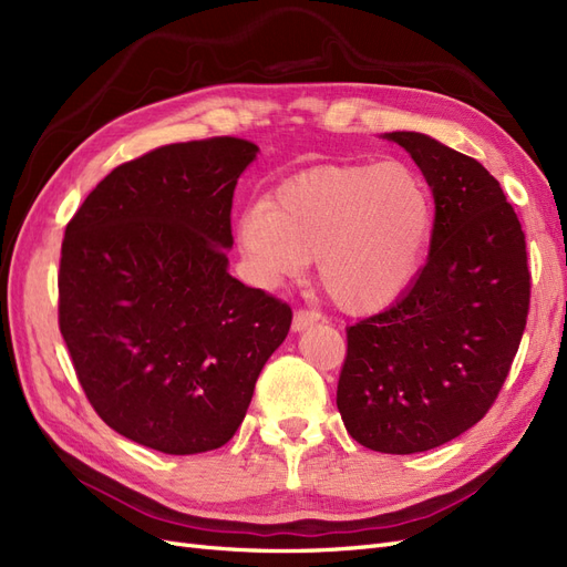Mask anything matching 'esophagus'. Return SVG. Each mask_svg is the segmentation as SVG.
I'll use <instances>...</instances> for the list:
<instances>
[{"mask_svg":"<svg viewBox=\"0 0 567 567\" xmlns=\"http://www.w3.org/2000/svg\"><path fill=\"white\" fill-rule=\"evenodd\" d=\"M317 321H319V312H315V310H298L293 315V329L302 331V329H307V326H312Z\"/></svg>","mask_w":567,"mask_h":567,"instance_id":"34e87169","label":"esophagus"}]
</instances>
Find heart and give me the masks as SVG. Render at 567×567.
<instances>
[{"mask_svg":"<svg viewBox=\"0 0 567 567\" xmlns=\"http://www.w3.org/2000/svg\"><path fill=\"white\" fill-rule=\"evenodd\" d=\"M433 194L400 161L319 165L286 179L238 217V246L277 286L319 262V281L348 312H375L414 279L433 231Z\"/></svg>","mask_w":567,"mask_h":567,"instance_id":"b5f03b06","label":"heart"}]
</instances>
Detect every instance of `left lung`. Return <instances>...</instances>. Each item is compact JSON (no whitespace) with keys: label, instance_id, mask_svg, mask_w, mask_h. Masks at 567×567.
<instances>
[{"label":"left lung","instance_id":"obj_1","mask_svg":"<svg viewBox=\"0 0 567 567\" xmlns=\"http://www.w3.org/2000/svg\"><path fill=\"white\" fill-rule=\"evenodd\" d=\"M435 198L431 255L388 310L348 329L336 404L348 433L383 454L427 452L499 398L529 312L525 234L499 182L419 132H390Z\"/></svg>","mask_w":567,"mask_h":567}]
</instances>
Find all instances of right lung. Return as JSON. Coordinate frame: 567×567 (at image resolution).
<instances>
[{
  "mask_svg": "<svg viewBox=\"0 0 567 567\" xmlns=\"http://www.w3.org/2000/svg\"><path fill=\"white\" fill-rule=\"evenodd\" d=\"M257 146L210 136L117 165L68 221L59 329L115 433L163 454L227 444L290 307L234 279L231 200Z\"/></svg>",
  "mask_w": 567,
  "mask_h": 567,
  "instance_id": "add662e5",
  "label": "right lung"
}]
</instances>
